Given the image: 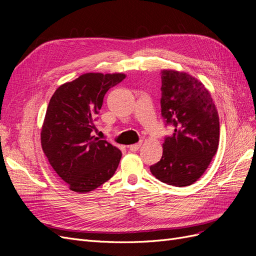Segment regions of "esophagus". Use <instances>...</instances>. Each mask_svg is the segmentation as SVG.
Masks as SVG:
<instances>
[{
    "instance_id": "esophagus-1",
    "label": "esophagus",
    "mask_w": 256,
    "mask_h": 256,
    "mask_svg": "<svg viewBox=\"0 0 256 256\" xmlns=\"http://www.w3.org/2000/svg\"><path fill=\"white\" fill-rule=\"evenodd\" d=\"M141 145H142V142H138V143H136V144L128 146V148H129L130 152H136V150H138V148H140Z\"/></svg>"
}]
</instances>
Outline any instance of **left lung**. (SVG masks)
I'll use <instances>...</instances> for the list:
<instances>
[{"instance_id":"left-lung-1","label":"left lung","mask_w":256,"mask_h":256,"mask_svg":"<svg viewBox=\"0 0 256 256\" xmlns=\"http://www.w3.org/2000/svg\"><path fill=\"white\" fill-rule=\"evenodd\" d=\"M161 82V115L174 134L164 136L162 157L150 170L162 182L186 187L204 174L218 150L219 116L210 92L194 76L162 70Z\"/></svg>"}]
</instances>
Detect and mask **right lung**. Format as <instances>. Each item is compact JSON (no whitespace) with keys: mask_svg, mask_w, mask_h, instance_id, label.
<instances>
[{"mask_svg":"<svg viewBox=\"0 0 256 256\" xmlns=\"http://www.w3.org/2000/svg\"><path fill=\"white\" fill-rule=\"evenodd\" d=\"M125 78L124 74H85L60 85L50 99L42 147L54 171L72 191L95 190L118 166L120 150L94 132L106 92Z\"/></svg>","mask_w":256,"mask_h":256,"instance_id":"obj_1","label":"right lung"}]
</instances>
